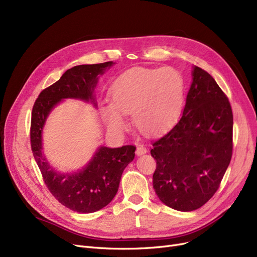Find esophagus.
Listing matches in <instances>:
<instances>
[{"label":"esophagus","mask_w":257,"mask_h":257,"mask_svg":"<svg viewBox=\"0 0 257 257\" xmlns=\"http://www.w3.org/2000/svg\"><path fill=\"white\" fill-rule=\"evenodd\" d=\"M147 153V148L143 146V145H138L136 148V154L139 155H142V154H146Z\"/></svg>","instance_id":"esophagus-1"}]
</instances>
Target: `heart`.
I'll use <instances>...</instances> for the list:
<instances>
[{"instance_id": "obj_1", "label": "heart", "mask_w": 257, "mask_h": 257, "mask_svg": "<svg viewBox=\"0 0 257 257\" xmlns=\"http://www.w3.org/2000/svg\"><path fill=\"white\" fill-rule=\"evenodd\" d=\"M184 83L179 71L135 68L121 75L111 86V105L104 108L109 127L125 126L122 115H133L135 125L157 134L175 121L183 103Z\"/></svg>"}]
</instances>
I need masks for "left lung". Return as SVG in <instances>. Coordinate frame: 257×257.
Listing matches in <instances>:
<instances>
[{
    "label": "left lung",
    "mask_w": 257,
    "mask_h": 257,
    "mask_svg": "<svg viewBox=\"0 0 257 257\" xmlns=\"http://www.w3.org/2000/svg\"><path fill=\"white\" fill-rule=\"evenodd\" d=\"M183 114L152 142L153 187L168 207L197 210L218 190L233 151V112L213 77L195 66Z\"/></svg>",
    "instance_id": "obj_1"
}]
</instances>
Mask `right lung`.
I'll use <instances>...</instances> for the list:
<instances>
[{
	"label": "right lung",
	"mask_w": 257,
	"mask_h": 257,
	"mask_svg": "<svg viewBox=\"0 0 257 257\" xmlns=\"http://www.w3.org/2000/svg\"><path fill=\"white\" fill-rule=\"evenodd\" d=\"M111 65L112 62L109 61L67 69L56 83L41 91L32 111L30 146L43 180L61 204L78 213L96 212L112 200L123 171L135 157L136 147H101L83 170L73 174H60L49 166L42 154V130L50 110L62 99L91 100L96 105L93 93L98 75L104 74V70Z\"/></svg>",
	"instance_id": "add662e5"
}]
</instances>
